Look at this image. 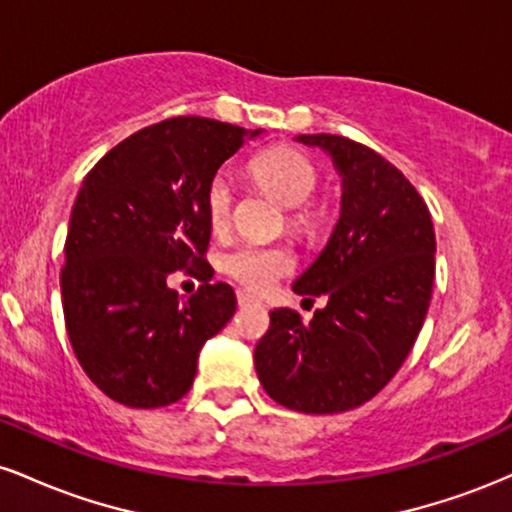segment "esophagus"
<instances>
[{
    "instance_id": "esophagus-1",
    "label": "esophagus",
    "mask_w": 512,
    "mask_h": 512,
    "mask_svg": "<svg viewBox=\"0 0 512 512\" xmlns=\"http://www.w3.org/2000/svg\"><path fill=\"white\" fill-rule=\"evenodd\" d=\"M236 298H238V305H240V308H245V305L257 303V298H255V296H250L248 291H238V293H236Z\"/></svg>"
}]
</instances>
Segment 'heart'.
<instances>
[{
    "instance_id": "b5f03b06",
    "label": "heart",
    "mask_w": 512,
    "mask_h": 512,
    "mask_svg": "<svg viewBox=\"0 0 512 512\" xmlns=\"http://www.w3.org/2000/svg\"><path fill=\"white\" fill-rule=\"evenodd\" d=\"M250 178L260 190L286 207V228L298 238H315L325 226V211L315 204L317 170L301 151L274 146L250 161ZM233 185L223 175L211 178L204 192V211L214 233H226L233 219ZM223 272L243 289L264 293L293 269V255L281 245H238L223 257Z\"/></svg>"
}]
</instances>
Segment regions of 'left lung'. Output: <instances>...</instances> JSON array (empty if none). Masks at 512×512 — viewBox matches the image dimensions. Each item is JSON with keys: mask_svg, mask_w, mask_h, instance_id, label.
<instances>
[{"mask_svg": "<svg viewBox=\"0 0 512 512\" xmlns=\"http://www.w3.org/2000/svg\"><path fill=\"white\" fill-rule=\"evenodd\" d=\"M342 175V214L325 250L298 276V296H327L305 325L276 308L255 346L257 378L281 407L339 414L361 407L395 378L424 325L436 274L431 211L378 151L337 137L301 134Z\"/></svg>", "mask_w": 512, "mask_h": 512, "instance_id": "8db88e82", "label": "left lung"}]
</instances>
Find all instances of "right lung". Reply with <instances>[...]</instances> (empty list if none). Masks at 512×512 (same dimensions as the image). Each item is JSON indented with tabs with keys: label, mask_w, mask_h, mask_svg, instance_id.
<instances>
[{
	"label": "right lung",
	"mask_w": 512,
	"mask_h": 512,
	"mask_svg": "<svg viewBox=\"0 0 512 512\" xmlns=\"http://www.w3.org/2000/svg\"><path fill=\"white\" fill-rule=\"evenodd\" d=\"M262 129L170 117L110 149L84 178L64 243V325L91 383L132 409L187 395L207 339L236 313V293L209 284L204 192L216 170ZM178 268L205 284L182 302Z\"/></svg>",
	"instance_id": "add662e5"
}]
</instances>
